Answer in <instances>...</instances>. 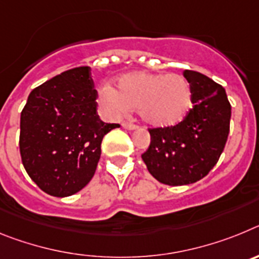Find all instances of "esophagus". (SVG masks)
I'll list each match as a JSON object with an SVG mask.
<instances>
[{"label": "esophagus", "mask_w": 259, "mask_h": 259, "mask_svg": "<svg viewBox=\"0 0 259 259\" xmlns=\"http://www.w3.org/2000/svg\"><path fill=\"white\" fill-rule=\"evenodd\" d=\"M123 128H125V130H130V131H134V130H136L137 125L136 124H132V123H127L124 122L123 123Z\"/></svg>", "instance_id": "1"}]
</instances>
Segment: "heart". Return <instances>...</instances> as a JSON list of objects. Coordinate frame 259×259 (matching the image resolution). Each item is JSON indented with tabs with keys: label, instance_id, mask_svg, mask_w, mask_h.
Instances as JSON below:
<instances>
[{
	"label": "heart",
	"instance_id": "1",
	"mask_svg": "<svg viewBox=\"0 0 259 259\" xmlns=\"http://www.w3.org/2000/svg\"><path fill=\"white\" fill-rule=\"evenodd\" d=\"M100 100L118 113L137 110L150 127L171 128L180 124L193 105L188 80L179 74L131 71L116 80V87H102Z\"/></svg>",
	"mask_w": 259,
	"mask_h": 259
}]
</instances>
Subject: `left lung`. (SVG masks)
<instances>
[{"mask_svg": "<svg viewBox=\"0 0 259 259\" xmlns=\"http://www.w3.org/2000/svg\"><path fill=\"white\" fill-rule=\"evenodd\" d=\"M183 75L191 85L193 107L180 124L149 130L150 145L141 155L153 178L172 187L205 178L230 134L231 105L223 87L197 71Z\"/></svg>", "mask_w": 259, "mask_h": 259, "instance_id": "1", "label": "left lung"}]
</instances>
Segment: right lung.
Masks as SVG:
<instances>
[{"mask_svg":"<svg viewBox=\"0 0 259 259\" xmlns=\"http://www.w3.org/2000/svg\"><path fill=\"white\" fill-rule=\"evenodd\" d=\"M91 67L71 68L29 93L20 114L23 166L41 191L68 197L97 168L105 135L119 124L102 122Z\"/></svg>","mask_w":259,"mask_h":259,"instance_id":"obj_1","label":"right lung"}]
</instances>
